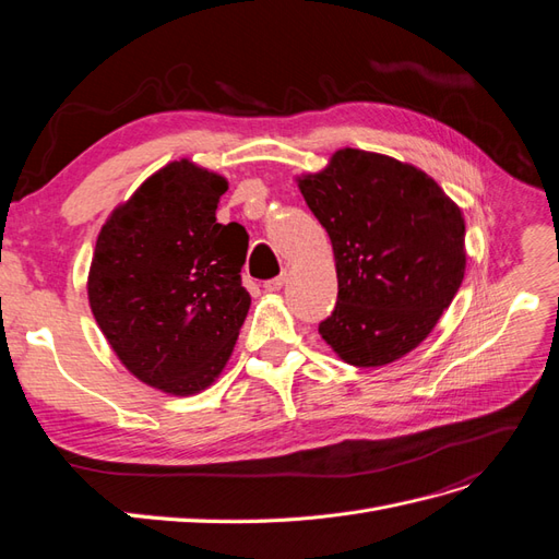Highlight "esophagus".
Instances as JSON below:
<instances>
[{
  "instance_id": "1",
  "label": "esophagus",
  "mask_w": 559,
  "mask_h": 559,
  "mask_svg": "<svg viewBox=\"0 0 559 559\" xmlns=\"http://www.w3.org/2000/svg\"><path fill=\"white\" fill-rule=\"evenodd\" d=\"M284 284H286V273H282L280 277H273V280L263 282V289H265V292H280Z\"/></svg>"
}]
</instances>
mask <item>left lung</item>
Listing matches in <instances>:
<instances>
[{
    "label": "left lung",
    "mask_w": 559,
    "mask_h": 559,
    "mask_svg": "<svg viewBox=\"0 0 559 559\" xmlns=\"http://www.w3.org/2000/svg\"><path fill=\"white\" fill-rule=\"evenodd\" d=\"M298 189L335 257L337 302L321 337L359 368L401 359L460 292L462 210L419 167L361 148L335 151L324 170L298 177Z\"/></svg>",
    "instance_id": "1"
}]
</instances>
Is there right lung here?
Masks as SVG:
<instances>
[{"instance_id":"obj_1","label":"right lung","mask_w":559,"mask_h":559,"mask_svg":"<svg viewBox=\"0 0 559 559\" xmlns=\"http://www.w3.org/2000/svg\"><path fill=\"white\" fill-rule=\"evenodd\" d=\"M226 191L222 175L167 163L97 235L93 317L130 373L165 394H198L222 376L251 306L249 235L216 222Z\"/></svg>"}]
</instances>
